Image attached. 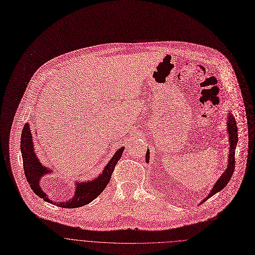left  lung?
Masks as SVG:
<instances>
[{"label":"left lung","instance_id":"8db88e82","mask_svg":"<svg viewBox=\"0 0 255 255\" xmlns=\"http://www.w3.org/2000/svg\"><path fill=\"white\" fill-rule=\"evenodd\" d=\"M228 133H229V143H230V150H229V159H228V166L227 169L224 171V173L221 175V177L218 179V181L216 182V184L214 185L213 189L211 190V192L209 193V195L205 198L208 199L210 198L212 195H214L215 193H217L218 191H220L221 189H223L227 183L229 182L233 171H234V167H235V148H236V144H237V126H236V122L234 117L229 114L228 117ZM146 161L149 162V152L147 151L146 153ZM204 200V201H205Z\"/></svg>","mask_w":255,"mask_h":255}]
</instances>
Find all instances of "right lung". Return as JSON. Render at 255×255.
<instances>
[{
  "mask_svg": "<svg viewBox=\"0 0 255 255\" xmlns=\"http://www.w3.org/2000/svg\"><path fill=\"white\" fill-rule=\"evenodd\" d=\"M123 150L124 148L122 147L116 152V154L112 157L110 162L106 165L103 172L98 178L89 182L78 183L75 196L72 199L68 200L67 202L56 203V202L50 201L47 195L45 194V192L40 188V185H39L40 179L42 178L43 175L48 173L49 170L42 165V163L40 162V160H38V158L34 153L32 134L28 124H25L22 131V135H21V152L23 157L24 172L27 178V182L29 183L31 189L35 192V194L38 195L40 198H43L45 201L54 203L55 205H58L63 208L81 207L83 205L90 203L99 194H101L111 179V175L114 171L117 162L120 160L122 156Z\"/></svg>",
  "mask_w": 255,
  "mask_h": 255,
  "instance_id": "right-lung-1",
  "label": "right lung"
}]
</instances>
